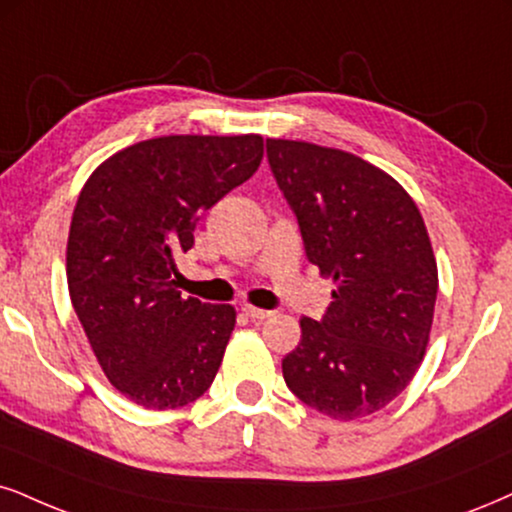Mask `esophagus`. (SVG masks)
Returning a JSON list of instances; mask_svg holds the SVG:
<instances>
[{
	"label": "esophagus",
	"instance_id": "esophagus-1",
	"mask_svg": "<svg viewBox=\"0 0 512 512\" xmlns=\"http://www.w3.org/2000/svg\"><path fill=\"white\" fill-rule=\"evenodd\" d=\"M242 313L251 320H266L273 315V311H266V308H256V306H242Z\"/></svg>",
	"mask_w": 512,
	"mask_h": 512
}]
</instances>
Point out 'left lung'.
<instances>
[{"label": "left lung", "mask_w": 512, "mask_h": 512, "mask_svg": "<svg viewBox=\"0 0 512 512\" xmlns=\"http://www.w3.org/2000/svg\"><path fill=\"white\" fill-rule=\"evenodd\" d=\"M308 261L332 277L323 320L301 318L287 387L334 420H358L413 380L430 342L437 261L425 220L391 175L342 149L266 140Z\"/></svg>", "instance_id": "1"}]
</instances>
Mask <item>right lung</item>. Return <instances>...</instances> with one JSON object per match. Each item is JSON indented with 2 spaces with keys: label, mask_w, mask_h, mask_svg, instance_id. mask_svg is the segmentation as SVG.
<instances>
[{
  "label": "right lung",
  "mask_w": 512,
  "mask_h": 512,
  "mask_svg": "<svg viewBox=\"0 0 512 512\" xmlns=\"http://www.w3.org/2000/svg\"><path fill=\"white\" fill-rule=\"evenodd\" d=\"M261 135H170L137 142L90 175L66 249L71 304L104 375L149 410L211 387L235 308L175 289V254L194 225L261 166Z\"/></svg>",
  "instance_id": "add662e5"
}]
</instances>
